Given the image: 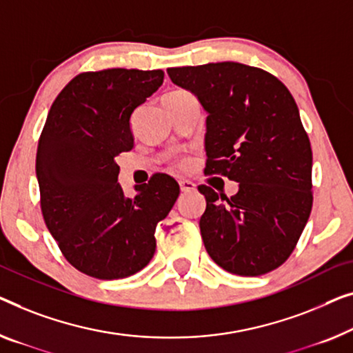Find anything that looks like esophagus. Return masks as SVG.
I'll list each match as a JSON object with an SVG mask.
<instances>
[{
  "label": "esophagus",
  "instance_id": "esophagus-1",
  "mask_svg": "<svg viewBox=\"0 0 353 353\" xmlns=\"http://www.w3.org/2000/svg\"><path fill=\"white\" fill-rule=\"evenodd\" d=\"M179 185H181V190L183 193L196 190V183H193L192 181H179Z\"/></svg>",
  "mask_w": 353,
  "mask_h": 353
}]
</instances>
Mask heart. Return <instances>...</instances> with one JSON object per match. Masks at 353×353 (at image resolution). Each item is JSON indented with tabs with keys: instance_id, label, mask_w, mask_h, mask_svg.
Listing matches in <instances>:
<instances>
[{
	"instance_id": "heart-1",
	"label": "heart",
	"mask_w": 353,
	"mask_h": 353,
	"mask_svg": "<svg viewBox=\"0 0 353 353\" xmlns=\"http://www.w3.org/2000/svg\"><path fill=\"white\" fill-rule=\"evenodd\" d=\"M170 94H187V92H172V93H170ZM181 165H185V161H182Z\"/></svg>"
}]
</instances>
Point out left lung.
<instances>
[{"label": "left lung", "mask_w": 353, "mask_h": 353, "mask_svg": "<svg viewBox=\"0 0 353 353\" xmlns=\"http://www.w3.org/2000/svg\"><path fill=\"white\" fill-rule=\"evenodd\" d=\"M168 76L208 112L204 172L239 183L231 198L198 187L209 256L238 276L276 270L312 209V150L292 93L270 72L234 61L168 68Z\"/></svg>", "instance_id": "obj_1"}]
</instances>
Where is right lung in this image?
<instances>
[{
  "label": "right lung",
  "mask_w": 353,
  "mask_h": 353,
  "mask_svg": "<svg viewBox=\"0 0 353 353\" xmlns=\"http://www.w3.org/2000/svg\"><path fill=\"white\" fill-rule=\"evenodd\" d=\"M161 70L82 72L63 88L42 130L36 177L41 210L61 254L83 274L112 281L143 270L155 254V228L179 183L155 174L126 198L115 157L133 149L131 115L163 83Z\"/></svg>",
  "instance_id": "1"
}]
</instances>
